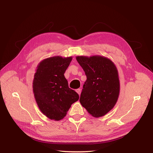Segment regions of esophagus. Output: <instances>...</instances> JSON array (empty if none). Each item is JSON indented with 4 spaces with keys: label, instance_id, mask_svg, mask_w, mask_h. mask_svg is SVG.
<instances>
[{
    "label": "esophagus",
    "instance_id": "1",
    "mask_svg": "<svg viewBox=\"0 0 153 153\" xmlns=\"http://www.w3.org/2000/svg\"><path fill=\"white\" fill-rule=\"evenodd\" d=\"M76 92H77V93L79 94V96L80 95V94H81V89H76Z\"/></svg>",
    "mask_w": 153,
    "mask_h": 153
}]
</instances>
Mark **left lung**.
I'll list each match as a JSON object with an SVG mask.
<instances>
[{"instance_id": "left-lung-1", "label": "left lung", "mask_w": 153, "mask_h": 153, "mask_svg": "<svg viewBox=\"0 0 153 153\" xmlns=\"http://www.w3.org/2000/svg\"><path fill=\"white\" fill-rule=\"evenodd\" d=\"M76 59L87 76L80 102L92 117L104 116L114 107L120 92L115 64L110 59L98 55Z\"/></svg>"}]
</instances>
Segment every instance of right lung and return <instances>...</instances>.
<instances>
[{
  "label": "right lung",
  "instance_id": "right-lung-1",
  "mask_svg": "<svg viewBox=\"0 0 153 153\" xmlns=\"http://www.w3.org/2000/svg\"><path fill=\"white\" fill-rule=\"evenodd\" d=\"M72 59L51 57L36 67L32 82L34 98L41 112L51 120H62L71 105L79 99L76 92L69 88L64 75Z\"/></svg>",
  "mask_w": 153,
  "mask_h": 153
}]
</instances>
